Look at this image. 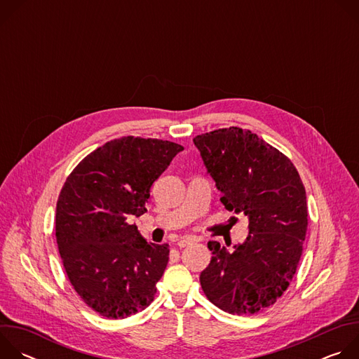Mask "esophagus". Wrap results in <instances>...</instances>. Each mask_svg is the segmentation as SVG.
Masks as SVG:
<instances>
[{
    "label": "esophagus",
    "instance_id": "obj_1",
    "mask_svg": "<svg viewBox=\"0 0 359 359\" xmlns=\"http://www.w3.org/2000/svg\"><path fill=\"white\" fill-rule=\"evenodd\" d=\"M193 243H194L193 238H180V240L177 241V245H179L180 248H183V247H187V245H190V244H193Z\"/></svg>",
    "mask_w": 359,
    "mask_h": 359
}]
</instances>
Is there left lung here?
I'll list each match as a JSON object with an SVG mask.
<instances>
[{
	"instance_id": "left-lung-1",
	"label": "left lung",
	"mask_w": 359,
	"mask_h": 359,
	"mask_svg": "<svg viewBox=\"0 0 359 359\" xmlns=\"http://www.w3.org/2000/svg\"><path fill=\"white\" fill-rule=\"evenodd\" d=\"M224 208L248 219V237L230 252L209 241L210 264L200 274L206 297L229 314H255L290 285L309 226L301 177L280 150L241 128L193 139Z\"/></svg>"
}]
</instances>
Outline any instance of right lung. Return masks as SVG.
Here are the masks:
<instances>
[{
	"instance_id": "1",
	"label": "right lung",
	"mask_w": 359,
	"mask_h": 359,
	"mask_svg": "<svg viewBox=\"0 0 359 359\" xmlns=\"http://www.w3.org/2000/svg\"><path fill=\"white\" fill-rule=\"evenodd\" d=\"M182 150L169 140L114 139L89 153L60 193L55 236L64 269L102 317H130L155 298L169 244L147 243L128 220L146 212L151 184Z\"/></svg>"
}]
</instances>
